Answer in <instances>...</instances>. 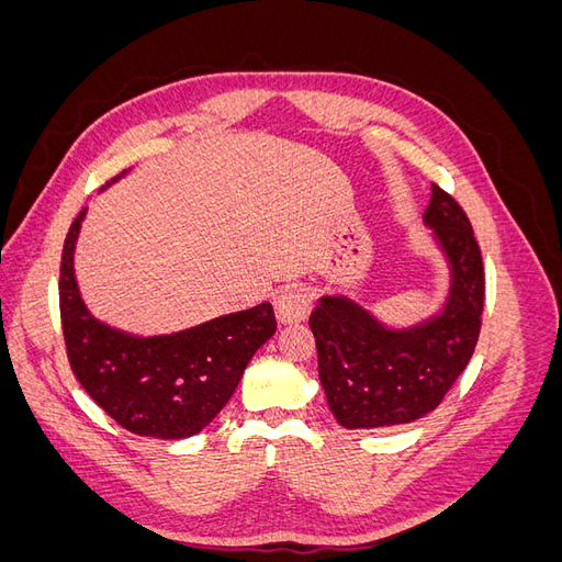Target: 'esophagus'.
I'll return each mask as SVG.
<instances>
[{
	"instance_id": "34e87169",
	"label": "esophagus",
	"mask_w": 562,
	"mask_h": 562,
	"mask_svg": "<svg viewBox=\"0 0 562 562\" xmlns=\"http://www.w3.org/2000/svg\"><path fill=\"white\" fill-rule=\"evenodd\" d=\"M274 307H277V316L283 323H297V321H304L310 316L312 295L302 283L285 285L283 291L277 295Z\"/></svg>"
}]
</instances>
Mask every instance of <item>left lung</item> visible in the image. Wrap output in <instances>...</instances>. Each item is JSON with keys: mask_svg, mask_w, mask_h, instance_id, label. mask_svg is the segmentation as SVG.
I'll list each match as a JSON object with an SVG mask.
<instances>
[{"mask_svg": "<svg viewBox=\"0 0 562 562\" xmlns=\"http://www.w3.org/2000/svg\"><path fill=\"white\" fill-rule=\"evenodd\" d=\"M424 223L450 267V293L436 316L411 328H386L345 295H323L310 316L318 380L347 429L394 427L436 411L479 342L485 271L469 217L431 184Z\"/></svg>", "mask_w": 562, "mask_h": 562, "instance_id": "8db88e82", "label": "left lung"}]
</instances>
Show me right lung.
Wrapping results in <instances>:
<instances>
[{"label":"right lung","instance_id":"right-lung-1","mask_svg":"<svg viewBox=\"0 0 562 562\" xmlns=\"http://www.w3.org/2000/svg\"><path fill=\"white\" fill-rule=\"evenodd\" d=\"M83 215L87 209L65 236L58 288L75 378L131 434L164 440L199 434L227 405L252 353L277 333L274 310L262 302L171 335L116 330L98 321L79 293L75 246Z\"/></svg>","mask_w":562,"mask_h":562}]
</instances>
